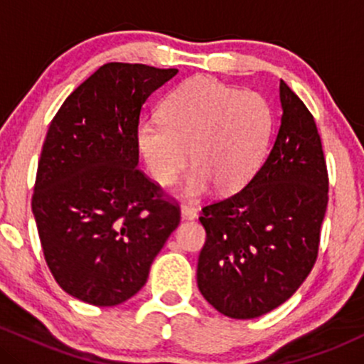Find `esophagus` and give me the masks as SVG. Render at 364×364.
Listing matches in <instances>:
<instances>
[{"label": "esophagus", "instance_id": "obj_1", "mask_svg": "<svg viewBox=\"0 0 364 364\" xmlns=\"http://www.w3.org/2000/svg\"><path fill=\"white\" fill-rule=\"evenodd\" d=\"M198 215V210L193 205H181V217L186 220H191L195 219V217Z\"/></svg>", "mask_w": 364, "mask_h": 364}]
</instances>
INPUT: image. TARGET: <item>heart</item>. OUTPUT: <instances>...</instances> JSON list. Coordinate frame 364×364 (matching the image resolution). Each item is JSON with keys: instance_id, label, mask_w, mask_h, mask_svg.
<instances>
[{"instance_id": "heart-1", "label": "heart", "mask_w": 364, "mask_h": 364, "mask_svg": "<svg viewBox=\"0 0 364 364\" xmlns=\"http://www.w3.org/2000/svg\"><path fill=\"white\" fill-rule=\"evenodd\" d=\"M274 129L270 104L207 77L178 85L161 104V119L136 128V147L150 176L168 186L190 164L183 195H207L212 186L232 195L252 181Z\"/></svg>"}]
</instances>
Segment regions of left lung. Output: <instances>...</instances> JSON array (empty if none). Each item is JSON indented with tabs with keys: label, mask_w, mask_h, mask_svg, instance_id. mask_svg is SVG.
<instances>
[{
	"label": "left lung",
	"mask_w": 364,
	"mask_h": 364,
	"mask_svg": "<svg viewBox=\"0 0 364 364\" xmlns=\"http://www.w3.org/2000/svg\"><path fill=\"white\" fill-rule=\"evenodd\" d=\"M272 150L243 190L202 208L207 241L196 284L217 311L250 320L291 298L315 265L328 202L321 140L311 112L281 80Z\"/></svg>",
	"instance_id": "left-lung-1"
}]
</instances>
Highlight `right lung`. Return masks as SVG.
Masks as SVG:
<instances>
[{"label": "right lung", "mask_w": 364, "mask_h": 364, "mask_svg": "<svg viewBox=\"0 0 364 364\" xmlns=\"http://www.w3.org/2000/svg\"><path fill=\"white\" fill-rule=\"evenodd\" d=\"M178 73L107 63L63 102L46 135L32 196L44 258L65 292L116 306L147 282L179 208L139 169L145 101Z\"/></svg>", "instance_id": "obj_1"}]
</instances>
